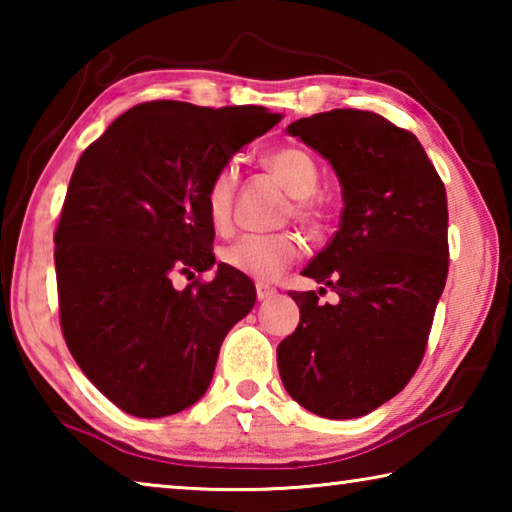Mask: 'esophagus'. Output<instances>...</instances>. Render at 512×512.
Masks as SVG:
<instances>
[{"instance_id": "esophagus-1", "label": "esophagus", "mask_w": 512, "mask_h": 512, "mask_svg": "<svg viewBox=\"0 0 512 512\" xmlns=\"http://www.w3.org/2000/svg\"><path fill=\"white\" fill-rule=\"evenodd\" d=\"M255 291H257V300H268L275 296V287H271V284H266V282H257Z\"/></svg>"}]
</instances>
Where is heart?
I'll return each mask as SVG.
<instances>
[{
	"label": "heart",
	"instance_id": "heart-1",
	"mask_svg": "<svg viewBox=\"0 0 512 512\" xmlns=\"http://www.w3.org/2000/svg\"><path fill=\"white\" fill-rule=\"evenodd\" d=\"M264 164L293 196V216L307 228H318L323 221V212L314 198L320 185V169L314 155L300 146H277L271 153H266ZM235 189L237 169L232 164H225L216 171L205 187V214L216 232H228L232 228ZM300 253L302 246L296 235L275 232V235L241 237L221 250V259L232 271L268 282L287 271Z\"/></svg>",
	"mask_w": 512,
	"mask_h": 512
}]
</instances>
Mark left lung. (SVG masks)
I'll use <instances>...</instances> for the list:
<instances>
[{"mask_svg":"<svg viewBox=\"0 0 512 512\" xmlns=\"http://www.w3.org/2000/svg\"><path fill=\"white\" fill-rule=\"evenodd\" d=\"M287 131L329 160L345 207L302 271L339 302L291 291L300 325L277 345V368L307 411L361 418L409 384L427 350L449 268L447 192L418 137L370 110L318 112Z\"/></svg>","mask_w":512,"mask_h":512,"instance_id":"obj_1","label":"left lung"}]
</instances>
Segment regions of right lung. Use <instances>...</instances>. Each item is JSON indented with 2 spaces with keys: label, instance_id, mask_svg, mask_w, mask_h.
Listing matches in <instances>:
<instances>
[{
  "label": "right lung",
  "instance_id": "obj_1",
  "mask_svg": "<svg viewBox=\"0 0 512 512\" xmlns=\"http://www.w3.org/2000/svg\"><path fill=\"white\" fill-rule=\"evenodd\" d=\"M282 115L262 106L140 103L76 162L56 228L60 329L94 386L135 418L201 400L225 334L255 305L244 273L214 264L205 187Z\"/></svg>",
  "mask_w": 512,
  "mask_h": 512
}]
</instances>
